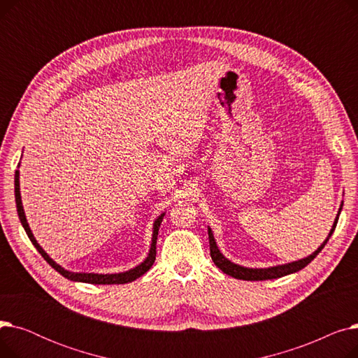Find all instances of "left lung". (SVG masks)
<instances>
[{
    "instance_id": "left-lung-1",
    "label": "left lung",
    "mask_w": 358,
    "mask_h": 358,
    "mask_svg": "<svg viewBox=\"0 0 358 358\" xmlns=\"http://www.w3.org/2000/svg\"><path fill=\"white\" fill-rule=\"evenodd\" d=\"M341 209H343V203L340 206V210H338V215L334 220V224H332V229L329 231L328 234V238L321 243V247H319L313 254H310L309 257L306 258H302V259H297V261H293V262H287V264H281V266H275V267H268V268H248V267H242V266H238L235 264V262L229 261L227 257H224L219 248H217V243L215 241V236H213V232L210 228H208V234H209V243H210V257L215 262V266L217 268H220L224 274H228L234 278H238V280H248V281H258V280H273V278H280L283 275H287V274H292V273H296L299 270L305 268L309 262L321 252L324 250V247L327 245V242L329 241L331 235L334 234L335 231V227L338 223V217H340V213H341Z\"/></svg>"
}]
</instances>
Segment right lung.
Masks as SVG:
<instances>
[{
    "mask_svg": "<svg viewBox=\"0 0 358 358\" xmlns=\"http://www.w3.org/2000/svg\"><path fill=\"white\" fill-rule=\"evenodd\" d=\"M14 194H15V204H17V213L18 217H20V222L23 224V228L29 236V239L31 241L33 245L36 247V250L39 251V254L49 262V266L52 268H55L59 274H62L65 278L72 280V281H81V283H90V285H124V283H130L136 278H139L141 275H143L152 264L155 262V257H157V239H158V231L161 227V222L164 219L162 213L161 216H158V219L154 222V231H152V242H150V248H149V254L148 257L143 259V262H141L139 266H136L135 268H130L129 271L124 273H117V274H97V273H72L65 270L64 267H61L45 252V250L37 243L36 238L33 236L29 223L24 215V209H23V203H22V196H20V173L18 169L15 171L14 176Z\"/></svg>",
    "mask_w": 358,
    "mask_h": 358,
    "instance_id": "right-lung-1",
    "label": "right lung"
}]
</instances>
